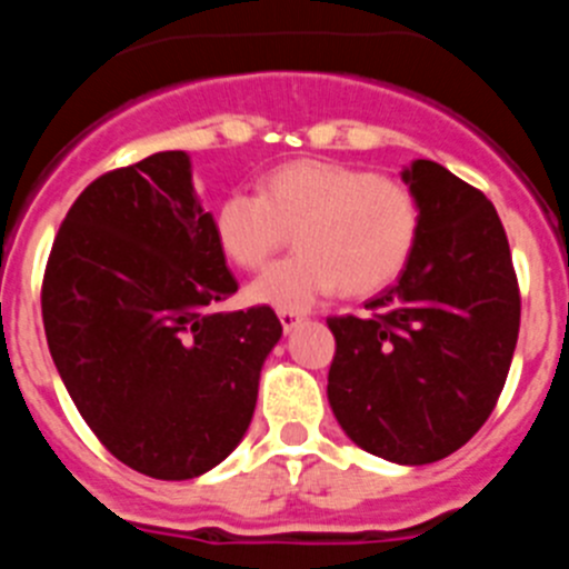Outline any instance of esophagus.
<instances>
[{
    "label": "esophagus",
    "instance_id": "34e87169",
    "mask_svg": "<svg viewBox=\"0 0 569 569\" xmlns=\"http://www.w3.org/2000/svg\"><path fill=\"white\" fill-rule=\"evenodd\" d=\"M301 319H305V316L296 313V310H279V321H281V328H284V333H290V330L299 328Z\"/></svg>",
    "mask_w": 569,
    "mask_h": 569
}]
</instances>
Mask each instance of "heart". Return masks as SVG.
<instances>
[{"mask_svg": "<svg viewBox=\"0 0 569 569\" xmlns=\"http://www.w3.org/2000/svg\"><path fill=\"white\" fill-rule=\"evenodd\" d=\"M413 190L367 168L301 159L276 168L259 193L233 190L213 213L222 253L261 268L293 230L299 253L256 276L248 296L276 310H308L345 288L376 293L405 270L419 239Z\"/></svg>", "mask_w": 569, "mask_h": 569, "instance_id": "heart-1", "label": "heart"}]
</instances>
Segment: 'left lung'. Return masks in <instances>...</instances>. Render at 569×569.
Wrapping results in <instances>:
<instances>
[{
  "label": "left lung",
  "mask_w": 569,
  "mask_h": 569,
  "mask_svg": "<svg viewBox=\"0 0 569 569\" xmlns=\"http://www.w3.org/2000/svg\"><path fill=\"white\" fill-rule=\"evenodd\" d=\"M401 179L421 224L393 288L333 316L328 399L350 439L396 465H430L479 433L519 339L521 296L501 219L481 190L416 159Z\"/></svg>",
  "instance_id": "1"
}]
</instances>
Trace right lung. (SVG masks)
Segmentation results:
<instances>
[{"instance_id":"1","label":"right lung","mask_w":569,"mask_h":569,"mask_svg":"<svg viewBox=\"0 0 569 569\" xmlns=\"http://www.w3.org/2000/svg\"><path fill=\"white\" fill-rule=\"evenodd\" d=\"M236 290L184 150L99 176L59 228L50 356L97 439L150 479H196L248 433L281 321L268 305L216 313Z\"/></svg>"}]
</instances>
